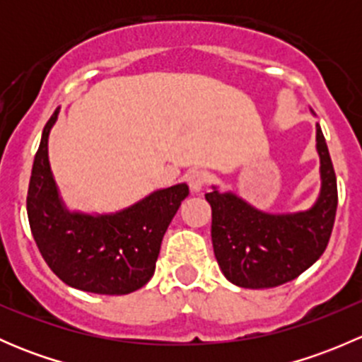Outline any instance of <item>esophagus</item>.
I'll return each mask as SVG.
<instances>
[{
    "label": "esophagus",
    "mask_w": 362,
    "mask_h": 362,
    "mask_svg": "<svg viewBox=\"0 0 362 362\" xmlns=\"http://www.w3.org/2000/svg\"><path fill=\"white\" fill-rule=\"evenodd\" d=\"M185 180H187L189 187L192 192H199L206 185L208 182V173L203 170H192L185 175Z\"/></svg>",
    "instance_id": "1"
}]
</instances>
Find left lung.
Here are the masks:
<instances>
[{"instance_id": "obj_1", "label": "left lung", "mask_w": 362, "mask_h": 362, "mask_svg": "<svg viewBox=\"0 0 362 362\" xmlns=\"http://www.w3.org/2000/svg\"><path fill=\"white\" fill-rule=\"evenodd\" d=\"M315 129L320 192L308 210L269 214L235 192H221L215 185L204 194L211 206L215 259L235 286L245 289L282 286L308 269L326 250L338 206L337 175L319 124Z\"/></svg>"}]
</instances>
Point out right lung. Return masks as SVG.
Segmentation results:
<instances>
[{
  "label": "right lung",
  "mask_w": 362,
  "mask_h": 362,
  "mask_svg": "<svg viewBox=\"0 0 362 362\" xmlns=\"http://www.w3.org/2000/svg\"><path fill=\"white\" fill-rule=\"evenodd\" d=\"M61 108L45 124L28 189L33 238L49 268L69 287L94 294H129L156 272L160 242L189 196L187 184L158 189L113 214L69 210L49 163V136Z\"/></svg>",
  "instance_id": "obj_1"
}]
</instances>
